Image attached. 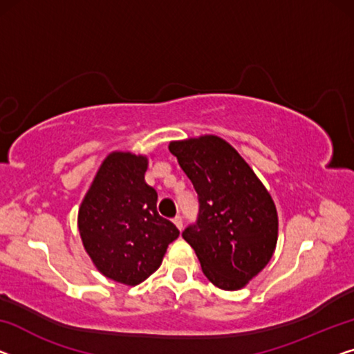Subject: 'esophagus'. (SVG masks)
Masks as SVG:
<instances>
[{"mask_svg":"<svg viewBox=\"0 0 354 354\" xmlns=\"http://www.w3.org/2000/svg\"><path fill=\"white\" fill-rule=\"evenodd\" d=\"M173 223H175V225L179 230H183V218H181V216H176V218L173 219Z\"/></svg>","mask_w":354,"mask_h":354,"instance_id":"34e87169","label":"esophagus"}]
</instances>
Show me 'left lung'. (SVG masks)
Listing matches in <instances>:
<instances>
[{"instance_id": "8db88e82", "label": "left lung", "mask_w": 354, "mask_h": 354, "mask_svg": "<svg viewBox=\"0 0 354 354\" xmlns=\"http://www.w3.org/2000/svg\"><path fill=\"white\" fill-rule=\"evenodd\" d=\"M168 149L198 195V218L183 232L214 286L235 291L272 259L278 239L275 203L227 141L214 135L171 141Z\"/></svg>"}]
</instances>
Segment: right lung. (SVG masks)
<instances>
[{"label":"right lung","instance_id":"right-lung-1","mask_svg":"<svg viewBox=\"0 0 354 354\" xmlns=\"http://www.w3.org/2000/svg\"><path fill=\"white\" fill-rule=\"evenodd\" d=\"M147 157L111 152L98 168L77 214L82 245L100 273L135 286L160 267L176 225L157 213L147 186Z\"/></svg>","mask_w":354,"mask_h":354}]
</instances>
